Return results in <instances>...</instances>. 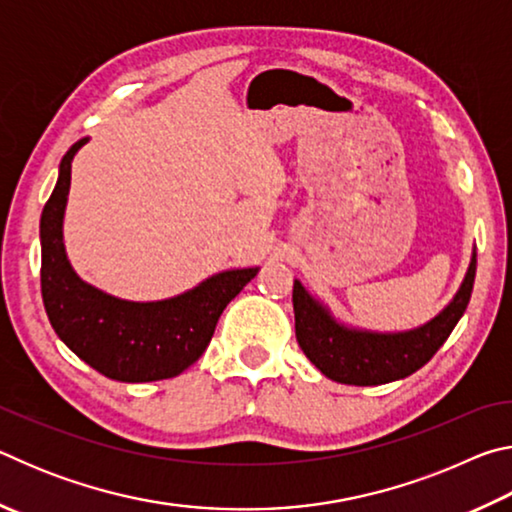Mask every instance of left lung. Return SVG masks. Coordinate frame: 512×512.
I'll list each match as a JSON object with an SVG mask.
<instances>
[{"label": "left lung", "mask_w": 512, "mask_h": 512, "mask_svg": "<svg viewBox=\"0 0 512 512\" xmlns=\"http://www.w3.org/2000/svg\"><path fill=\"white\" fill-rule=\"evenodd\" d=\"M474 275L476 253H472L465 280L454 300L429 323L409 332H368L343 325L296 280L293 314L298 345L325 377L339 384L379 386L404 379L420 370L452 334L470 302Z\"/></svg>", "instance_id": "left-lung-1"}]
</instances>
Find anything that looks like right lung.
<instances>
[{
    "mask_svg": "<svg viewBox=\"0 0 512 512\" xmlns=\"http://www.w3.org/2000/svg\"><path fill=\"white\" fill-rule=\"evenodd\" d=\"M83 137L60 160L58 183L40 216V287L49 323L76 357L117 381L176 377L201 359L228 302L259 268H232L198 287L158 302H131L83 282L69 264L63 216L72 180V160Z\"/></svg>",
    "mask_w": 512,
    "mask_h": 512,
    "instance_id": "1",
    "label": "right lung"
}]
</instances>
